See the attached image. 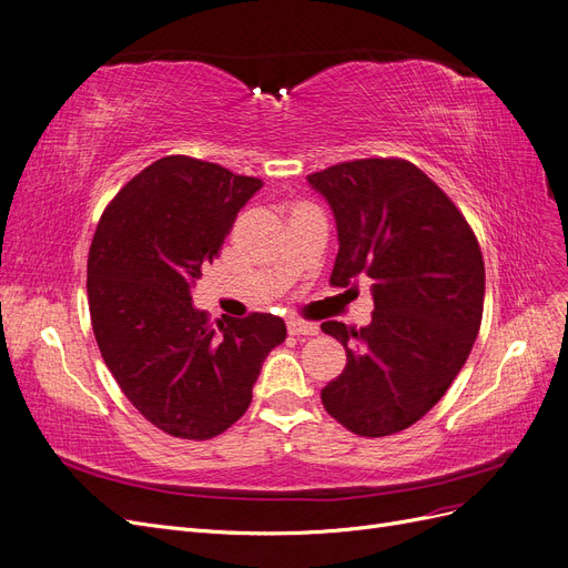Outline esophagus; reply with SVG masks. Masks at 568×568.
Listing matches in <instances>:
<instances>
[{"instance_id":"obj_1","label":"esophagus","mask_w":568,"mask_h":568,"mask_svg":"<svg viewBox=\"0 0 568 568\" xmlns=\"http://www.w3.org/2000/svg\"><path fill=\"white\" fill-rule=\"evenodd\" d=\"M288 334L291 336H317L320 326L315 322H303V320H291L288 322Z\"/></svg>"}]
</instances>
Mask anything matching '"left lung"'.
<instances>
[{
  "label": "left lung",
  "mask_w": 568,
  "mask_h": 568,
  "mask_svg": "<svg viewBox=\"0 0 568 568\" xmlns=\"http://www.w3.org/2000/svg\"><path fill=\"white\" fill-rule=\"evenodd\" d=\"M332 205V286L372 284L367 326L322 322L346 367L322 405L348 432L398 434L432 409L467 363L484 317V255L457 205L403 159H359L307 175Z\"/></svg>",
  "instance_id": "obj_1"
}]
</instances>
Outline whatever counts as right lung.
Masks as SVG:
<instances>
[{
  "mask_svg": "<svg viewBox=\"0 0 568 568\" xmlns=\"http://www.w3.org/2000/svg\"><path fill=\"white\" fill-rule=\"evenodd\" d=\"M261 186L217 163L165 156L120 189L97 225L88 296L101 357L144 419L175 438L230 428L286 338L270 313L213 326L192 305L201 270Z\"/></svg>",
  "mask_w": 568,
  "mask_h": 568,
  "instance_id": "add662e5",
  "label": "right lung"
}]
</instances>
